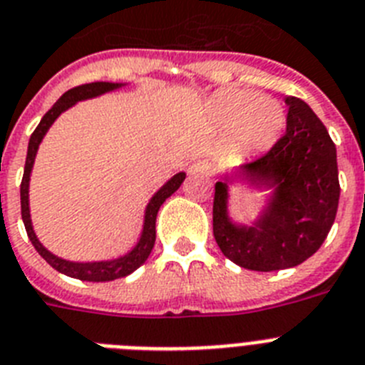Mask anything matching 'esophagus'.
Listing matches in <instances>:
<instances>
[{"instance_id": "esophagus-1", "label": "esophagus", "mask_w": 365, "mask_h": 365, "mask_svg": "<svg viewBox=\"0 0 365 365\" xmlns=\"http://www.w3.org/2000/svg\"><path fill=\"white\" fill-rule=\"evenodd\" d=\"M187 173L191 174V176H211V174H213V167H211V163H207V161L202 159V161H195V163L187 168Z\"/></svg>"}]
</instances>
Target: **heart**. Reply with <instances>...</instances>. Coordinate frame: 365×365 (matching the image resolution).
Here are the masks:
<instances>
[{"label": "heart", "instance_id": "b5f03b06", "mask_svg": "<svg viewBox=\"0 0 365 365\" xmlns=\"http://www.w3.org/2000/svg\"><path fill=\"white\" fill-rule=\"evenodd\" d=\"M207 115L220 131H234L235 143L252 154L272 148L286 128L280 102L241 88L217 93L207 103Z\"/></svg>", "mask_w": 365, "mask_h": 365}]
</instances>
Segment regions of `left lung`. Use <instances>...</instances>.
<instances>
[{
    "label": "left lung",
    "mask_w": 365,
    "mask_h": 365,
    "mask_svg": "<svg viewBox=\"0 0 365 365\" xmlns=\"http://www.w3.org/2000/svg\"><path fill=\"white\" fill-rule=\"evenodd\" d=\"M286 106V135L267 154L215 183V241L230 262L250 271H280L310 258L327 240L338 211V159L329 131L306 102L287 96ZM237 177L269 191L249 227L229 217V185Z\"/></svg>",
    "instance_id": "left-lung-1"
}]
</instances>
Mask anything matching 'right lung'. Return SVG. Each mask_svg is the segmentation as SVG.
Instances as JSON below:
<instances>
[{"label": "right lung", "instance_id": "add662e5", "mask_svg": "<svg viewBox=\"0 0 365 365\" xmlns=\"http://www.w3.org/2000/svg\"><path fill=\"white\" fill-rule=\"evenodd\" d=\"M125 83H109V81H96V83H87L81 87L70 88L68 93H64L63 96L53 103L50 111L42 116L41 124L36 125V130L33 131L31 139H29V146H27V158H26V168H24V178H21L20 185V200H21V220L26 226V232L29 235V241L36 249V252L41 254L46 262L50 263L55 271L63 272L66 277L78 278V280L85 282H111L116 278H124L128 274L139 269L143 263L148 259L150 252L154 249L155 243V217H158L159 207L163 206V202L167 200L170 195L180 189V185L185 180V173L174 174L165 185L154 192V197L150 198L145 210V220H143V230H140V237L135 243V247L125 252L124 256L113 259H102V262H70V259L59 258L53 252L46 249L44 245L38 241L35 230H33L31 222V211H29V180H31V170L35 165L36 152L41 146L42 139L48 133L57 118L63 115L64 111H68L70 107H73L78 102L83 100H91V98L102 96V94L113 93L116 88H122Z\"/></svg>", "mask_w": 365, "mask_h": 365}]
</instances>
